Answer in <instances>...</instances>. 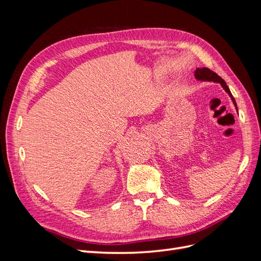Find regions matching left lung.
Wrapping results in <instances>:
<instances>
[{
	"instance_id": "8db88e82",
	"label": "left lung",
	"mask_w": 261,
	"mask_h": 261,
	"mask_svg": "<svg viewBox=\"0 0 261 261\" xmlns=\"http://www.w3.org/2000/svg\"><path fill=\"white\" fill-rule=\"evenodd\" d=\"M195 78L197 81H202V82H213V83H219L221 86H222V88L228 93V96H230V98L232 99L233 103L236 108V110H238V106H236V102H235V99L233 98L232 93L230 91V89H228V87L226 86L225 82L221 78L219 75H217L215 72H212L211 69L207 68V67H202V68H197L195 70Z\"/></svg>"
}]
</instances>
